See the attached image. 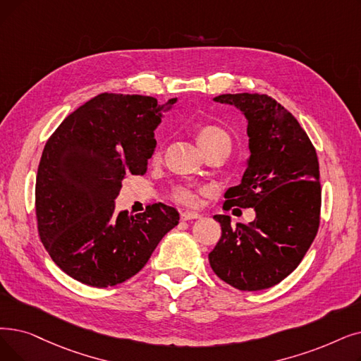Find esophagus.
<instances>
[{"instance_id":"34e87169","label":"esophagus","mask_w":361,"mask_h":361,"mask_svg":"<svg viewBox=\"0 0 361 361\" xmlns=\"http://www.w3.org/2000/svg\"><path fill=\"white\" fill-rule=\"evenodd\" d=\"M180 216H181L183 221H189V219H196L200 215L197 212H193V211H184V212H181Z\"/></svg>"}]
</instances>
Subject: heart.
Here are the masks:
<instances>
[{
  "label": "heart",
  "instance_id": "b5f03b06",
  "mask_svg": "<svg viewBox=\"0 0 361 361\" xmlns=\"http://www.w3.org/2000/svg\"><path fill=\"white\" fill-rule=\"evenodd\" d=\"M196 140L200 149L205 153L218 146H230V138L227 133L219 127H215V125H207V127L200 128ZM176 197L184 205H196L197 203L196 192L189 189V187H180V189H177Z\"/></svg>",
  "mask_w": 361,
  "mask_h": 361
}]
</instances>
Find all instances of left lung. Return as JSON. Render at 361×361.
<instances>
[{"instance_id": "1", "label": "left lung", "mask_w": 361, "mask_h": 361, "mask_svg": "<svg viewBox=\"0 0 361 361\" xmlns=\"http://www.w3.org/2000/svg\"><path fill=\"white\" fill-rule=\"evenodd\" d=\"M214 102L234 106L246 118L250 153L242 181L226 192L223 208H254L257 216L233 227L228 215H214L221 238L209 264L239 290L267 289L300 265L317 234V153L295 116L265 94H221Z\"/></svg>"}]
</instances>
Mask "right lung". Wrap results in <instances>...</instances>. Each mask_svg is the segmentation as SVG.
Returning a JSON list of instances; mask_svg holds the SVG:
<instances>
[{"label": "right lung", "mask_w": 361, "mask_h": 361, "mask_svg": "<svg viewBox=\"0 0 361 361\" xmlns=\"http://www.w3.org/2000/svg\"><path fill=\"white\" fill-rule=\"evenodd\" d=\"M177 99L103 92L80 106L45 143L37 174L38 233L57 267L94 288L115 286L142 270L176 208L115 212L123 178L147 169L154 130Z\"/></svg>", "instance_id": "1"}]
</instances>
